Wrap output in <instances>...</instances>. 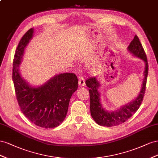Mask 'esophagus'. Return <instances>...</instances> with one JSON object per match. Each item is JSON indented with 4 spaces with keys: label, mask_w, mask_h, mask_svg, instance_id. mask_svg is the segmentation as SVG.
<instances>
[{
    "label": "esophagus",
    "mask_w": 158,
    "mask_h": 158,
    "mask_svg": "<svg viewBox=\"0 0 158 158\" xmlns=\"http://www.w3.org/2000/svg\"><path fill=\"white\" fill-rule=\"evenodd\" d=\"M85 85V81L82 75H79V85L81 87H83Z\"/></svg>",
    "instance_id": "obj_1"
}]
</instances>
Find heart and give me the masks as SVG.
Masks as SVG:
<instances>
[{
	"label": "heart",
	"mask_w": 158,
	"mask_h": 158,
	"mask_svg": "<svg viewBox=\"0 0 158 158\" xmlns=\"http://www.w3.org/2000/svg\"><path fill=\"white\" fill-rule=\"evenodd\" d=\"M92 65H93V66H94V64H92Z\"/></svg>",
	"instance_id": "obj_1"
}]
</instances>
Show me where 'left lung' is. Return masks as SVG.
Masks as SVG:
<instances>
[{"label": "left lung", "mask_w": 158, "mask_h": 158, "mask_svg": "<svg viewBox=\"0 0 158 158\" xmlns=\"http://www.w3.org/2000/svg\"><path fill=\"white\" fill-rule=\"evenodd\" d=\"M128 49L134 56L143 60L146 64L144 79L141 91L138 97L134 101L121 107L119 110L114 112L105 110L102 107L100 102V93L98 91V88L100 86V84L96 77H89L85 81L86 85L89 88L90 110L91 116L98 124L103 127H114L124 123L138 110L143 101L148 74V63L146 54L137 35H135L132 41L130 42Z\"/></svg>", "instance_id": "obj_1"}]
</instances>
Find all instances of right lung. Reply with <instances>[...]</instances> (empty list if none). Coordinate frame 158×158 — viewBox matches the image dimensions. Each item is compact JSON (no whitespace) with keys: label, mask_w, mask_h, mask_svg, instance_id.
<instances>
[{"label":"right lung","mask_w":158,"mask_h":158,"mask_svg":"<svg viewBox=\"0 0 158 158\" xmlns=\"http://www.w3.org/2000/svg\"><path fill=\"white\" fill-rule=\"evenodd\" d=\"M33 32L32 28L26 31L15 52L12 80L16 99L22 112L31 123L42 128H55L65 118L70 98L78 88V79L74 73H65L56 75L37 88L26 83L18 67Z\"/></svg>","instance_id":"obj_1"}]
</instances>
